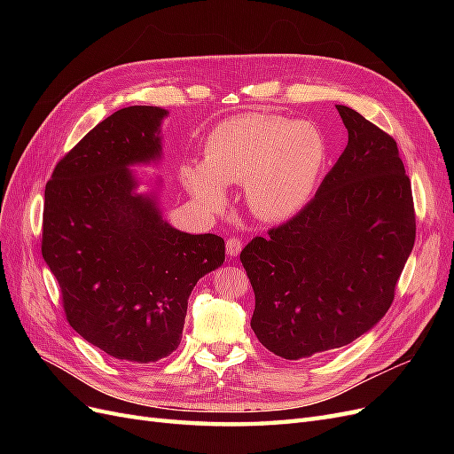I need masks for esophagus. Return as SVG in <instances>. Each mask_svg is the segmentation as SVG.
Segmentation results:
<instances>
[{"instance_id": "34e87169", "label": "esophagus", "mask_w": 454, "mask_h": 454, "mask_svg": "<svg viewBox=\"0 0 454 454\" xmlns=\"http://www.w3.org/2000/svg\"><path fill=\"white\" fill-rule=\"evenodd\" d=\"M240 250H242V239H239V237L227 239V254H229L231 257L239 255V254H240Z\"/></svg>"}]
</instances>
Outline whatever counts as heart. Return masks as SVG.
<instances>
[{
	"label": "heart",
	"instance_id": "1",
	"mask_svg": "<svg viewBox=\"0 0 454 454\" xmlns=\"http://www.w3.org/2000/svg\"><path fill=\"white\" fill-rule=\"evenodd\" d=\"M324 162L325 142L310 122L246 114L219 122L204 142L202 162L184 164L182 180L214 210L225 204L223 185L244 184L250 210L282 222L310 200Z\"/></svg>",
	"mask_w": 454,
	"mask_h": 454
}]
</instances>
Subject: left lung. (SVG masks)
I'll use <instances>...</instances> for the list:
<instances>
[{"instance_id":"obj_1","label":"left lung","mask_w":454,"mask_h":454,"mask_svg":"<svg viewBox=\"0 0 454 454\" xmlns=\"http://www.w3.org/2000/svg\"><path fill=\"white\" fill-rule=\"evenodd\" d=\"M348 145L314 199L255 237L240 261L255 294L252 329L284 360L345 347L390 309L417 222L397 144L347 106Z\"/></svg>"}]
</instances>
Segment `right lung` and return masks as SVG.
<instances>
[{"instance_id": "right-lung-1", "label": "right lung", "mask_w": 454, "mask_h": 454, "mask_svg": "<svg viewBox=\"0 0 454 454\" xmlns=\"http://www.w3.org/2000/svg\"><path fill=\"white\" fill-rule=\"evenodd\" d=\"M167 112L122 107L59 160L45 187L41 254L59 282L66 318L115 360L151 364L182 340L187 299L225 259L217 235L162 222L136 195L129 167L160 157Z\"/></svg>"}]
</instances>
